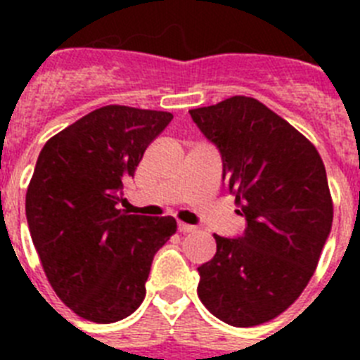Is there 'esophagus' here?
Here are the masks:
<instances>
[{
	"instance_id": "esophagus-1",
	"label": "esophagus",
	"mask_w": 360,
	"mask_h": 360,
	"mask_svg": "<svg viewBox=\"0 0 360 360\" xmlns=\"http://www.w3.org/2000/svg\"><path fill=\"white\" fill-rule=\"evenodd\" d=\"M195 227L193 225H187V224H178V232H182V234H187V232H193Z\"/></svg>"
}]
</instances>
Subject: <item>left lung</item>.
I'll use <instances>...</instances> for the list:
<instances>
[{
	"mask_svg": "<svg viewBox=\"0 0 360 360\" xmlns=\"http://www.w3.org/2000/svg\"><path fill=\"white\" fill-rule=\"evenodd\" d=\"M218 148L225 191L247 225L214 234L216 254L198 266V297L232 326L278 317L314 276L332 231L333 205L319 153L294 126L252 97L189 110Z\"/></svg>",
	"mask_w": 360,
	"mask_h": 360,
	"instance_id": "obj_1",
	"label": "left lung"
}]
</instances>
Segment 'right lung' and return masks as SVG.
I'll return each instance as SVG.
<instances>
[{
    "label": "right lung",
    "instance_id": "obj_1",
    "mask_svg": "<svg viewBox=\"0 0 360 360\" xmlns=\"http://www.w3.org/2000/svg\"><path fill=\"white\" fill-rule=\"evenodd\" d=\"M167 111L98 108L41 149L27 191V221L44 274L66 307L115 323L141 307L155 254L176 232L171 216L119 209Z\"/></svg>",
    "mask_w": 360,
    "mask_h": 360
}]
</instances>
